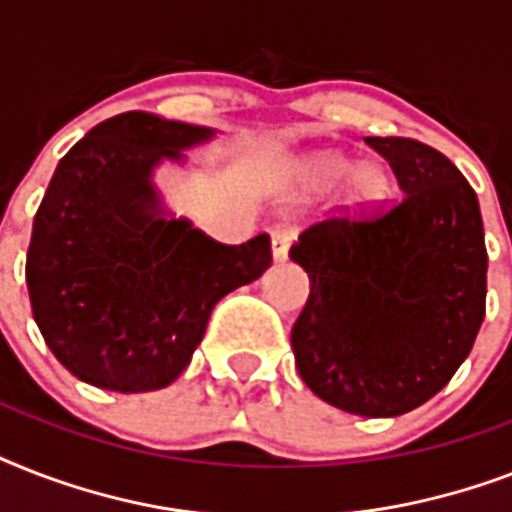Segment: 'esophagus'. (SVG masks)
Listing matches in <instances>:
<instances>
[{"instance_id": "34e87169", "label": "esophagus", "mask_w": 512, "mask_h": 512, "mask_svg": "<svg viewBox=\"0 0 512 512\" xmlns=\"http://www.w3.org/2000/svg\"><path fill=\"white\" fill-rule=\"evenodd\" d=\"M292 241H295V231L287 228V225H279V228H273L271 231V249L273 257L276 260H284L289 255V247H292Z\"/></svg>"}]
</instances>
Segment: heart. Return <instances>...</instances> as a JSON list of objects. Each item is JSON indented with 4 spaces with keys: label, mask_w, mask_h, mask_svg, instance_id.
I'll use <instances>...</instances> for the list:
<instances>
[{
    "label": "heart",
    "mask_w": 512,
    "mask_h": 512,
    "mask_svg": "<svg viewBox=\"0 0 512 512\" xmlns=\"http://www.w3.org/2000/svg\"><path fill=\"white\" fill-rule=\"evenodd\" d=\"M316 172H321L324 177H340L342 172H345V162L337 159V156H327V159H319V162H316ZM353 185H356V193L361 199H372L374 193L380 191V175L364 167V170H356Z\"/></svg>",
    "instance_id": "b5f03b06"
}]
</instances>
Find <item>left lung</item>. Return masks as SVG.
Segmentation results:
<instances>
[{
    "mask_svg": "<svg viewBox=\"0 0 512 512\" xmlns=\"http://www.w3.org/2000/svg\"><path fill=\"white\" fill-rule=\"evenodd\" d=\"M401 196L316 220L289 257L311 279L292 327L297 372L327 404L396 417L436 396L468 358L486 313V244L476 191L441 151L364 138Z\"/></svg>",
    "mask_w": 512,
    "mask_h": 512,
    "instance_id": "obj_1",
    "label": "left lung"
}]
</instances>
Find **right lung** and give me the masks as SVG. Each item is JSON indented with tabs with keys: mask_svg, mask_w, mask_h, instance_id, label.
<instances>
[{
	"mask_svg": "<svg viewBox=\"0 0 512 512\" xmlns=\"http://www.w3.org/2000/svg\"><path fill=\"white\" fill-rule=\"evenodd\" d=\"M215 135L127 111L92 127L52 175L26 255L31 311L79 380L119 393L180 377L220 297L271 265V239L220 244L159 215L151 170Z\"/></svg>",
	"mask_w": 512,
	"mask_h": 512,
	"instance_id": "right-lung-1",
	"label": "right lung"
}]
</instances>
